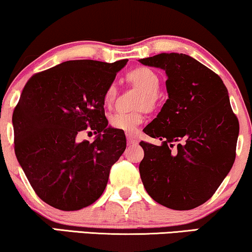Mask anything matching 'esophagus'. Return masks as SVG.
I'll use <instances>...</instances> for the list:
<instances>
[{
  "instance_id": "obj_1",
  "label": "esophagus",
  "mask_w": 252,
  "mask_h": 252,
  "mask_svg": "<svg viewBox=\"0 0 252 252\" xmlns=\"http://www.w3.org/2000/svg\"><path fill=\"white\" fill-rule=\"evenodd\" d=\"M126 141L129 144H137L138 143V137L132 132H126Z\"/></svg>"
}]
</instances>
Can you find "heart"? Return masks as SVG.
Listing matches in <instances>:
<instances>
[{"mask_svg":"<svg viewBox=\"0 0 252 252\" xmlns=\"http://www.w3.org/2000/svg\"><path fill=\"white\" fill-rule=\"evenodd\" d=\"M128 80L139 89L144 92L139 107H152L155 104V98L159 88H160V79L154 69L149 67H137L128 72ZM116 94L115 84H109L104 92V102L110 103ZM144 120L142 111H131V113H116L110 116L109 123L114 128L123 130V131H133L137 129Z\"/></svg>","mask_w":252,"mask_h":252,"instance_id":"heart-1","label":"heart"}]
</instances>
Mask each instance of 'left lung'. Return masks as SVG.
<instances>
[{
  "label": "left lung",
  "mask_w": 252,
  "mask_h": 252,
  "mask_svg": "<svg viewBox=\"0 0 252 252\" xmlns=\"http://www.w3.org/2000/svg\"><path fill=\"white\" fill-rule=\"evenodd\" d=\"M166 73L168 98L144 131L159 144L141 142L139 173L155 201L176 211L205 203L236 156L240 132L227 87L218 74L184 53L139 59Z\"/></svg>",
  "instance_id": "left-lung-1"
}]
</instances>
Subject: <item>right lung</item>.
I'll return each instance as SVG.
<instances>
[{
  "label": "right lung",
  "instance_id": "right-lung-1",
  "mask_svg": "<svg viewBox=\"0 0 252 252\" xmlns=\"http://www.w3.org/2000/svg\"><path fill=\"white\" fill-rule=\"evenodd\" d=\"M128 59L69 60L34 74L12 114L15 154L38 196L60 211L85 208L102 195L126 135L108 126L104 92ZM97 133L78 142L84 129Z\"/></svg>",
  "mask_w": 252,
  "mask_h": 252
}]
</instances>
